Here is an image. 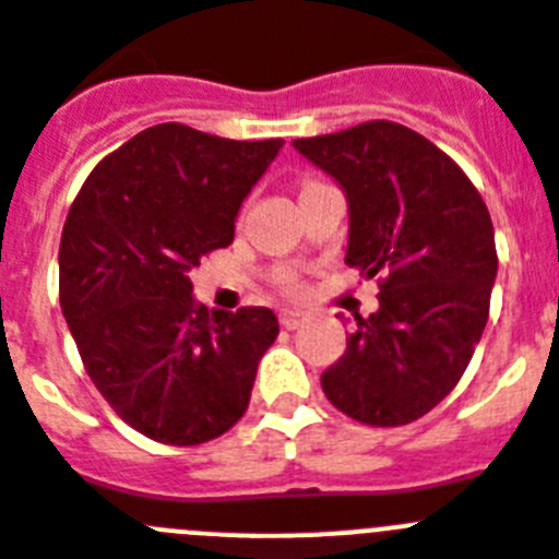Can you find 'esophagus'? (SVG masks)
Listing matches in <instances>:
<instances>
[{"mask_svg": "<svg viewBox=\"0 0 559 559\" xmlns=\"http://www.w3.org/2000/svg\"><path fill=\"white\" fill-rule=\"evenodd\" d=\"M306 320V314L300 309H284L281 311V325H284V329H298L300 323H304Z\"/></svg>", "mask_w": 559, "mask_h": 559, "instance_id": "1", "label": "esophagus"}]
</instances>
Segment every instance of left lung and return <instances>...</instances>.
I'll use <instances>...</instances> for the list:
<instances>
[{
  "instance_id": "8db88e82",
  "label": "left lung",
  "mask_w": 559,
  "mask_h": 559,
  "mask_svg": "<svg viewBox=\"0 0 559 559\" xmlns=\"http://www.w3.org/2000/svg\"><path fill=\"white\" fill-rule=\"evenodd\" d=\"M348 200L345 264L379 275V309L320 376L367 426H404L456 386L487 325L499 273L485 200L449 155L395 122L292 142Z\"/></svg>"
}]
</instances>
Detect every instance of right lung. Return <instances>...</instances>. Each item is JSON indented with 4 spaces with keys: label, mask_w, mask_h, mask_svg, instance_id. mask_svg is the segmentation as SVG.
<instances>
[{
    "label": "right lung",
    "mask_w": 559,
    "mask_h": 559,
    "mask_svg": "<svg viewBox=\"0 0 559 559\" xmlns=\"http://www.w3.org/2000/svg\"><path fill=\"white\" fill-rule=\"evenodd\" d=\"M281 147L155 124L99 160L69 211L60 309L94 386L150 440L200 445L248 409L278 317L209 311L189 273L234 242L239 209Z\"/></svg>",
    "instance_id": "1"
}]
</instances>
